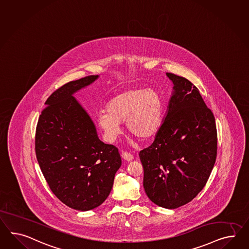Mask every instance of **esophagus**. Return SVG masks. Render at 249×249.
Listing matches in <instances>:
<instances>
[{
    "mask_svg": "<svg viewBox=\"0 0 249 249\" xmlns=\"http://www.w3.org/2000/svg\"><path fill=\"white\" fill-rule=\"evenodd\" d=\"M122 158L127 161H131L133 160V155L131 153H127V152H123L122 153Z\"/></svg>",
    "mask_w": 249,
    "mask_h": 249,
    "instance_id": "34e87169",
    "label": "esophagus"
}]
</instances>
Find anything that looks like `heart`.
I'll use <instances>...</instances> for the list:
<instances>
[{
    "mask_svg": "<svg viewBox=\"0 0 249 249\" xmlns=\"http://www.w3.org/2000/svg\"><path fill=\"white\" fill-rule=\"evenodd\" d=\"M163 117V103L155 90L137 88L115 96L107 111L97 115V124L108 142L121 133L120 123L125 121L128 132L140 140H148L159 132Z\"/></svg>",
    "mask_w": 249,
    "mask_h": 249,
    "instance_id": "obj_1",
    "label": "heart"
}]
</instances>
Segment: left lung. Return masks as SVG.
<instances>
[{"mask_svg": "<svg viewBox=\"0 0 249 249\" xmlns=\"http://www.w3.org/2000/svg\"><path fill=\"white\" fill-rule=\"evenodd\" d=\"M166 74L174 85L168 113L153 143L139 156L148 198L173 210L204 188L217 158V134L199 90L185 77Z\"/></svg>", "mask_w": 249, "mask_h": 249, "instance_id": "8db88e82", "label": "left lung"}]
</instances>
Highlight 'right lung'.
I'll list each match as a JSON object with an SVG mask.
<instances>
[{"label":"right lung","instance_id":"obj_1","mask_svg":"<svg viewBox=\"0 0 249 249\" xmlns=\"http://www.w3.org/2000/svg\"><path fill=\"white\" fill-rule=\"evenodd\" d=\"M97 77L71 81L54 91L36 127L35 152L45 179L61 202L77 211L102 204L122 164L118 149L98 139L89 115L73 96Z\"/></svg>","mask_w":249,"mask_h":249}]
</instances>
